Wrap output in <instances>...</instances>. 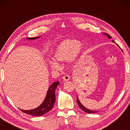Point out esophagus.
I'll return each instance as SVG.
<instances>
[{"instance_id":"obj_1","label":"esophagus","mask_w":130,"mask_h":130,"mask_svg":"<svg viewBox=\"0 0 130 130\" xmlns=\"http://www.w3.org/2000/svg\"><path fill=\"white\" fill-rule=\"evenodd\" d=\"M69 79H70V77H69V76L67 75H67L63 76L62 77V80L64 81H68V80H69Z\"/></svg>"}]
</instances>
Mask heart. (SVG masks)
I'll use <instances>...</instances> for the list:
<instances>
[{
  "instance_id": "obj_1",
  "label": "heart",
  "mask_w": 130,
  "mask_h": 130,
  "mask_svg": "<svg viewBox=\"0 0 130 130\" xmlns=\"http://www.w3.org/2000/svg\"><path fill=\"white\" fill-rule=\"evenodd\" d=\"M82 47L81 42L74 39H66L61 41L54 52V60L49 61L50 67L58 70L61 69V65L57 61L63 62L68 60L70 63L74 62L80 55Z\"/></svg>"
}]
</instances>
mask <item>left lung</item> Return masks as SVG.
Segmentation results:
<instances>
[{
    "instance_id": "left-lung-1",
    "label": "left lung",
    "mask_w": 130,
    "mask_h": 130,
    "mask_svg": "<svg viewBox=\"0 0 130 130\" xmlns=\"http://www.w3.org/2000/svg\"><path fill=\"white\" fill-rule=\"evenodd\" d=\"M105 36H106L109 39H110V38H112V37L109 36V35H108V34H107V33H104V34ZM113 42H114L113 40L112 41ZM116 45H118V46L119 47V48H120V47H119V46L118 44H116ZM77 104H78V106L80 107V108L82 109V110H83L84 111H85V112H87V113H96V112H98V111H92V110H90V109H87V108H85L84 106V105L81 104V102H80V100H79V99H78V96H77Z\"/></svg>"
}]
</instances>
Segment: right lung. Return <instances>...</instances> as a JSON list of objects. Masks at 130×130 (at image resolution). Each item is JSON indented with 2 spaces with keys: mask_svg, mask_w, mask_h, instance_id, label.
<instances>
[{
  "mask_svg": "<svg viewBox=\"0 0 130 130\" xmlns=\"http://www.w3.org/2000/svg\"><path fill=\"white\" fill-rule=\"evenodd\" d=\"M40 37H34V38H28L26 39L29 40H34L37 38H39ZM59 81H55L50 85L48 88L46 95L44 99L43 102L39 107L36 108L31 110H23L20 109L24 113H26L28 115L32 116H42L44 114L46 113L49 112L50 110L53 108L55 102H56V94H55V91L57 87L59 85Z\"/></svg>",
  "mask_w": 130,
  "mask_h": 130,
  "instance_id": "1",
  "label": "right lung"
}]
</instances>
